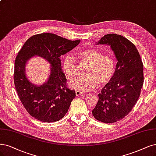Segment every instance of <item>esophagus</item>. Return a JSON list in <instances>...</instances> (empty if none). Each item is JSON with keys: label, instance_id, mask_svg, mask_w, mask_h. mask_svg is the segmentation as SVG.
Segmentation results:
<instances>
[{"label": "esophagus", "instance_id": "34e87169", "mask_svg": "<svg viewBox=\"0 0 156 156\" xmlns=\"http://www.w3.org/2000/svg\"><path fill=\"white\" fill-rule=\"evenodd\" d=\"M82 94H83L82 92L80 91V90H76V96H78L80 95H82Z\"/></svg>", "mask_w": 156, "mask_h": 156}]
</instances>
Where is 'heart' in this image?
I'll use <instances>...</instances> for the list:
<instances>
[{"label":"heart","instance_id":"b5f03b06","mask_svg":"<svg viewBox=\"0 0 156 156\" xmlns=\"http://www.w3.org/2000/svg\"><path fill=\"white\" fill-rule=\"evenodd\" d=\"M82 63L87 64L85 71L86 76L78 78L70 83V87L81 91H89L107 84L113 78L116 71V61L112 55H103L95 49H87L80 53ZM78 66L74 57L67 55L63 60V69L66 78L73 81L77 74Z\"/></svg>","mask_w":156,"mask_h":156}]
</instances>
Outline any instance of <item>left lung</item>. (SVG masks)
<instances>
[{
    "mask_svg": "<svg viewBox=\"0 0 156 156\" xmlns=\"http://www.w3.org/2000/svg\"><path fill=\"white\" fill-rule=\"evenodd\" d=\"M98 44L111 45L118 60L112 80L98 94L93 115L100 122H118L132 111L143 85V64L135 45L117 34H107Z\"/></svg>",
    "mask_w": 156,
    "mask_h": 156,
    "instance_id": "left-lung-1",
    "label": "left lung"
}]
</instances>
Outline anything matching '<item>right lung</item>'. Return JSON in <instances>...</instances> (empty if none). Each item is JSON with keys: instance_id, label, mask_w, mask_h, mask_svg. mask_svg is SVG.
<instances>
[{"instance_id": "1", "label": "right lung", "mask_w": 156, "mask_h": 156, "mask_svg": "<svg viewBox=\"0 0 156 156\" xmlns=\"http://www.w3.org/2000/svg\"><path fill=\"white\" fill-rule=\"evenodd\" d=\"M80 42V40L72 41L55 34L45 33L30 37L19 51L15 62L14 83L22 105L34 118L46 123L55 122L68 111L76 93L67 87L60 56ZM35 55L44 57L51 65L48 81L41 86L31 83L25 73V63Z\"/></svg>"}]
</instances>
